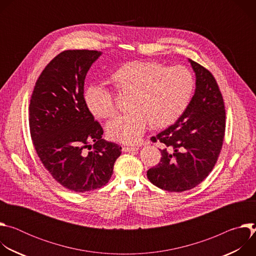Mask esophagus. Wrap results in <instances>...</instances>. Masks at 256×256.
<instances>
[{
    "label": "esophagus",
    "mask_w": 256,
    "mask_h": 256,
    "mask_svg": "<svg viewBox=\"0 0 256 256\" xmlns=\"http://www.w3.org/2000/svg\"><path fill=\"white\" fill-rule=\"evenodd\" d=\"M122 151L124 152H138V147H128V146H124L122 147Z\"/></svg>",
    "instance_id": "esophagus-1"
}]
</instances>
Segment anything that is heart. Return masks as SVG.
<instances>
[{
  "instance_id": "heart-1",
  "label": "heart",
  "mask_w": 256,
  "mask_h": 256,
  "mask_svg": "<svg viewBox=\"0 0 256 256\" xmlns=\"http://www.w3.org/2000/svg\"><path fill=\"white\" fill-rule=\"evenodd\" d=\"M120 94H130L128 109L106 124L108 136L122 144H136L150 124L156 128L174 124L188 109L194 92L192 72L181 66L167 68L154 62H130L110 76ZM85 104L97 118L116 114L112 93L101 85L85 92Z\"/></svg>"
}]
</instances>
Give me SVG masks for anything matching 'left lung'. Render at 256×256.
<instances>
[{
    "label": "left lung",
    "mask_w": 256,
    "mask_h": 256,
    "mask_svg": "<svg viewBox=\"0 0 256 256\" xmlns=\"http://www.w3.org/2000/svg\"><path fill=\"white\" fill-rule=\"evenodd\" d=\"M196 74V91L184 114L152 136L161 142L160 163L147 172L157 188L181 192L196 188L212 170L225 136V105L212 72L188 60Z\"/></svg>",
    "instance_id": "1"
}]
</instances>
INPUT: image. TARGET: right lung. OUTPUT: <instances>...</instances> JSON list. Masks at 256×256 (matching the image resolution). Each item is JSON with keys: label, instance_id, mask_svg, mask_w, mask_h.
Here are the masks:
<instances>
[{"label": "right lung", "instance_id": "obj_1", "mask_svg": "<svg viewBox=\"0 0 256 256\" xmlns=\"http://www.w3.org/2000/svg\"><path fill=\"white\" fill-rule=\"evenodd\" d=\"M101 54L88 50L58 54L36 81L29 104L36 153L54 180L75 192L104 186L122 154L118 144L102 138L103 130L85 104V78ZM87 148L92 151L86 154Z\"/></svg>", "mask_w": 256, "mask_h": 256}]
</instances>
